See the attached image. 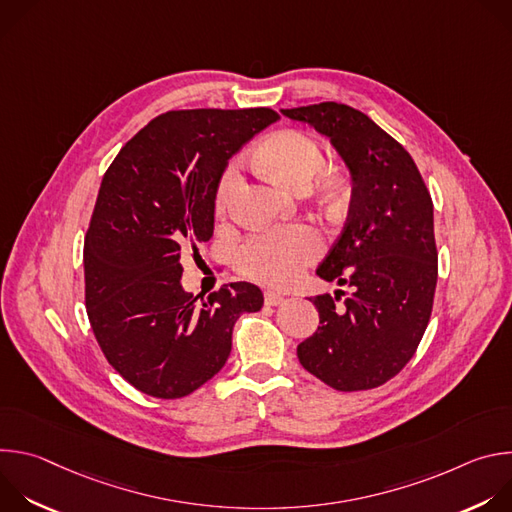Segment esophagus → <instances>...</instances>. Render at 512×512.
<instances>
[{"label": "esophagus", "mask_w": 512, "mask_h": 512, "mask_svg": "<svg viewBox=\"0 0 512 512\" xmlns=\"http://www.w3.org/2000/svg\"><path fill=\"white\" fill-rule=\"evenodd\" d=\"M263 298H265V304L267 306H279L281 302H283V294H279V291H273V289H267L265 294H263Z\"/></svg>", "instance_id": "34e87169"}]
</instances>
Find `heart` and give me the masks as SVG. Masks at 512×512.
Instances as JSON below:
<instances>
[{"instance_id": "obj_1", "label": "heart", "mask_w": 512, "mask_h": 512, "mask_svg": "<svg viewBox=\"0 0 512 512\" xmlns=\"http://www.w3.org/2000/svg\"><path fill=\"white\" fill-rule=\"evenodd\" d=\"M259 158L277 180L296 190L308 188L326 164L322 145L300 129H283L267 137L259 148ZM237 184L239 168L231 164L216 184L214 210L218 214L229 208ZM324 186L332 188L330 182ZM322 249V237L312 227L294 225L249 237L237 249L235 263L245 277L265 285H285L314 263Z\"/></svg>"}]
</instances>
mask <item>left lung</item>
Segmentation results:
<instances>
[{"label": "left lung", "mask_w": 512, "mask_h": 512, "mask_svg": "<svg viewBox=\"0 0 512 512\" xmlns=\"http://www.w3.org/2000/svg\"><path fill=\"white\" fill-rule=\"evenodd\" d=\"M281 113L328 135L352 176L346 225L316 269L350 294L310 298L320 326L298 346V358L336 391L381 387L413 358L433 308L429 190L409 152L362 111L326 101ZM340 295L349 296L342 305Z\"/></svg>", "instance_id": "left-lung-1"}]
</instances>
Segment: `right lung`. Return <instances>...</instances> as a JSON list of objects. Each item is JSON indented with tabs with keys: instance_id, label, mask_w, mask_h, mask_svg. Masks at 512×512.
<instances>
[{
	"instance_id": "obj_1",
	"label": "right lung",
	"mask_w": 512,
	"mask_h": 512,
	"mask_svg": "<svg viewBox=\"0 0 512 512\" xmlns=\"http://www.w3.org/2000/svg\"><path fill=\"white\" fill-rule=\"evenodd\" d=\"M277 119L267 107L168 111L103 176L85 237V306L111 367L145 395L180 399L210 381L239 316L263 306L247 281L196 302L182 289V255L212 237L229 160Z\"/></svg>"
}]
</instances>
